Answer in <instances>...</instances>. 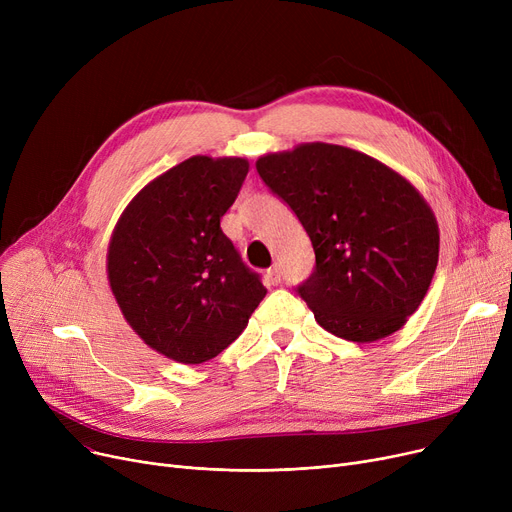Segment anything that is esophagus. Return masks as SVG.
I'll list each match as a JSON object with an SVG mask.
<instances>
[{"mask_svg":"<svg viewBox=\"0 0 512 512\" xmlns=\"http://www.w3.org/2000/svg\"><path fill=\"white\" fill-rule=\"evenodd\" d=\"M267 280L272 284H280L282 282V272H280V265H272L270 270H267Z\"/></svg>","mask_w":512,"mask_h":512,"instance_id":"1","label":"esophagus"}]
</instances>
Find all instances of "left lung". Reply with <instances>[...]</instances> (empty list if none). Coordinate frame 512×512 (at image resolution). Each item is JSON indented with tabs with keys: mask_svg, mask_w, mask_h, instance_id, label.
Wrapping results in <instances>:
<instances>
[{
	"mask_svg": "<svg viewBox=\"0 0 512 512\" xmlns=\"http://www.w3.org/2000/svg\"><path fill=\"white\" fill-rule=\"evenodd\" d=\"M257 172L311 238L315 267L294 290L317 324L353 342L405 326L440 251L436 218L415 186L378 159L328 143L259 157Z\"/></svg>",
	"mask_w": 512,
	"mask_h": 512,
	"instance_id": "obj_1",
	"label": "left lung"
}]
</instances>
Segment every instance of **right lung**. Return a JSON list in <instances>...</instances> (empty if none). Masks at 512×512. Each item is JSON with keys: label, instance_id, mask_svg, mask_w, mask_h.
<instances>
[{"label": "right lung", "instance_id": "1", "mask_svg": "<svg viewBox=\"0 0 512 512\" xmlns=\"http://www.w3.org/2000/svg\"><path fill=\"white\" fill-rule=\"evenodd\" d=\"M247 172L240 157L186 159L149 182L114 230V297L132 330L178 363L218 357L267 292L220 228Z\"/></svg>", "mask_w": 512, "mask_h": 512}]
</instances>
